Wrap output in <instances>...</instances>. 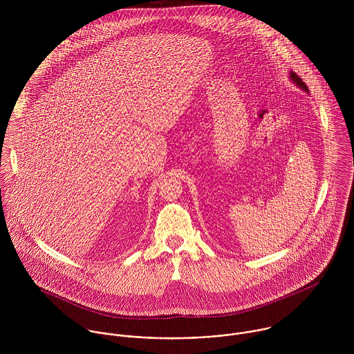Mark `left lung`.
<instances>
[{"mask_svg": "<svg viewBox=\"0 0 354 354\" xmlns=\"http://www.w3.org/2000/svg\"><path fill=\"white\" fill-rule=\"evenodd\" d=\"M290 79L300 87V88H303L305 91H308V87H306V84L304 83L303 79L300 77V76H297V73H295V72H292L290 73Z\"/></svg>", "mask_w": 354, "mask_h": 354, "instance_id": "left-lung-1", "label": "left lung"}]
</instances>
